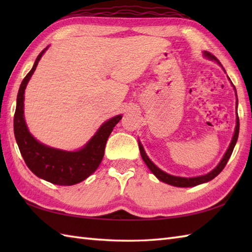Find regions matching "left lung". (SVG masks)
I'll use <instances>...</instances> for the list:
<instances>
[{
	"mask_svg": "<svg viewBox=\"0 0 252 252\" xmlns=\"http://www.w3.org/2000/svg\"><path fill=\"white\" fill-rule=\"evenodd\" d=\"M203 54H205L208 58H210V60L212 61H217L219 63H220V62L218 61V58L212 55L211 53L209 52H203ZM234 87V85H233ZM235 89V88H234ZM236 91V90H235ZM237 96V94H236ZM237 108V107H236ZM238 133H239V118L237 116V119H236V127H235V133H234V136L232 138V142L231 144H229L228 146V149L226 151L225 155H224L222 160L220 161V163H219L217 167L213 169L211 172H209L208 174L206 175H201V176H197V178H180V176H174V175H171V174H168L163 172L162 170H160L156 164H155L151 159L148 158V156L146 155L145 151H144V148L142 146V144L138 142V147H140V152H141V156L144 160V162L146 163L147 167L149 168V170L152 171V172L156 175V178L160 181L164 182V183L167 184H170V185H173V186H178V187H191V186H196V185H199V184H202V183H206V182H209L211 181L212 179H215L216 176L218 174L221 173V171L224 169V167H225L229 157H231V155L233 153V149L235 147V145H236V142H237V138H238Z\"/></svg>",
	"mask_w": 252,
	"mask_h": 252,
	"instance_id": "8db88e82",
	"label": "left lung"
}]
</instances>
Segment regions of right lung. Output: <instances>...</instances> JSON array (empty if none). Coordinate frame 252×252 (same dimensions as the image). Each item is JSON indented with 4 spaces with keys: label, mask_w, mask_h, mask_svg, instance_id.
I'll list each match as a JSON object with an SVG mask.
<instances>
[{
    "label": "right lung",
    "mask_w": 252,
    "mask_h": 252,
    "mask_svg": "<svg viewBox=\"0 0 252 252\" xmlns=\"http://www.w3.org/2000/svg\"><path fill=\"white\" fill-rule=\"evenodd\" d=\"M47 50L36 57L34 65L25 77L17 95V105L14 116V133L21 156L36 176L56 185H74L84 181L98 168L104 157L106 142L122 116H116L101 125L89 143L77 152H66L45 146L30 134L24 118L25 89Z\"/></svg>",
    "instance_id": "right-lung-1"
}]
</instances>
